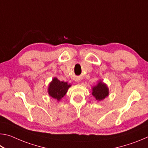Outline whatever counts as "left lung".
Masks as SVG:
<instances>
[{
  "mask_svg": "<svg viewBox=\"0 0 148 148\" xmlns=\"http://www.w3.org/2000/svg\"><path fill=\"white\" fill-rule=\"evenodd\" d=\"M92 95L97 101H101L109 95L108 87L102 81H99L96 86L92 88Z\"/></svg>",
  "mask_w": 148,
  "mask_h": 148,
  "instance_id": "1",
  "label": "left lung"
}]
</instances>
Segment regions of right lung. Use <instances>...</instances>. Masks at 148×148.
Listing matches in <instances>:
<instances>
[{"mask_svg": "<svg viewBox=\"0 0 148 148\" xmlns=\"http://www.w3.org/2000/svg\"><path fill=\"white\" fill-rule=\"evenodd\" d=\"M71 85L67 82H61L57 77H54L48 87V94L52 98L56 99L57 101H61L63 97Z\"/></svg>", "mask_w": 148, "mask_h": 148, "instance_id": "1", "label": "right lung"}]
</instances>
